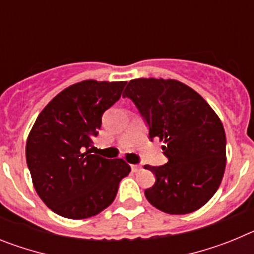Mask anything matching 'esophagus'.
Returning a JSON list of instances; mask_svg holds the SVG:
<instances>
[{
  "label": "esophagus",
  "mask_w": 254,
  "mask_h": 254,
  "mask_svg": "<svg viewBox=\"0 0 254 254\" xmlns=\"http://www.w3.org/2000/svg\"><path fill=\"white\" fill-rule=\"evenodd\" d=\"M131 169L132 172H138L141 169L140 164H131Z\"/></svg>",
  "instance_id": "esophagus-1"
}]
</instances>
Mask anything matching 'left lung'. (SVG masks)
Returning a JSON list of instances; mask_svg holds the SVG:
<instances>
[{"instance_id": "left-lung-1", "label": "left lung", "mask_w": 254, "mask_h": 254, "mask_svg": "<svg viewBox=\"0 0 254 254\" xmlns=\"http://www.w3.org/2000/svg\"><path fill=\"white\" fill-rule=\"evenodd\" d=\"M159 138L168 158L160 167L145 165L155 185L147 201L170 215H186L210 201L223 181L226 136L219 116L192 87L173 78L131 80L123 91Z\"/></svg>"}]
</instances>
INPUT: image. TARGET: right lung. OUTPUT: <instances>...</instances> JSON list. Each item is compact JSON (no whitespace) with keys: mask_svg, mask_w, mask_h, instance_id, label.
Wrapping results in <instances>:
<instances>
[{"mask_svg":"<svg viewBox=\"0 0 254 254\" xmlns=\"http://www.w3.org/2000/svg\"><path fill=\"white\" fill-rule=\"evenodd\" d=\"M126 81L76 82L40 112L26 140V163L38 196L60 216L81 220L112 205L131 172L123 159L93 154L102 116L121 98Z\"/></svg>","mask_w":254,"mask_h":254,"instance_id":"right-lung-1","label":"right lung"}]
</instances>
